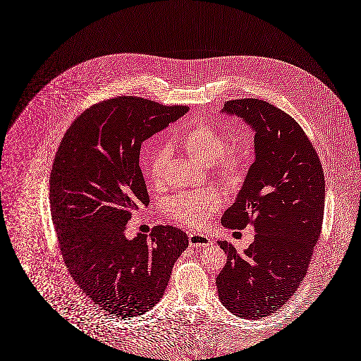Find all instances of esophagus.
<instances>
[{
	"mask_svg": "<svg viewBox=\"0 0 361 361\" xmlns=\"http://www.w3.org/2000/svg\"><path fill=\"white\" fill-rule=\"evenodd\" d=\"M189 245L190 247H208L212 245L211 238L202 233H189Z\"/></svg>",
	"mask_w": 361,
	"mask_h": 361,
	"instance_id": "34e87169",
	"label": "esophagus"
}]
</instances>
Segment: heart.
Masks as SVG:
<instances>
[{"mask_svg":"<svg viewBox=\"0 0 361 361\" xmlns=\"http://www.w3.org/2000/svg\"><path fill=\"white\" fill-rule=\"evenodd\" d=\"M177 144L189 157L202 164H212L214 172L226 184L235 185L241 180L248 160V152L241 142H226L224 133L216 126L208 123L192 125L180 136ZM168 161L169 152L166 149L156 150L150 156L147 173L153 187L164 184ZM221 204L223 200L217 192L204 189L200 192L180 193L168 200L164 208L171 220L192 228H201L208 224L212 214Z\"/></svg>","mask_w":361,"mask_h":361,"instance_id":"1","label":"heart"}]
</instances>
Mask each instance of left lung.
I'll list each match as a JSON object with an SVG mask.
<instances>
[{"label": "left lung", "instance_id": "left-lung-1", "mask_svg": "<svg viewBox=\"0 0 361 361\" xmlns=\"http://www.w3.org/2000/svg\"><path fill=\"white\" fill-rule=\"evenodd\" d=\"M224 105L252 125L256 160L221 223L231 229L250 224L256 235L243 253L219 241L226 264L216 283L229 311L259 319L281 308L307 274L323 228V166L302 128L280 108L259 99Z\"/></svg>", "mask_w": 361, "mask_h": 361}]
</instances>
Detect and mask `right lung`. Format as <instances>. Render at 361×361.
<instances>
[{"label":"right lung","instance_id":"obj_1","mask_svg":"<svg viewBox=\"0 0 361 361\" xmlns=\"http://www.w3.org/2000/svg\"><path fill=\"white\" fill-rule=\"evenodd\" d=\"M117 96L89 106L63 135L51 166L50 212L63 262L101 310L133 317L160 301L188 236L172 225L125 236L132 213L149 204L141 144L188 112Z\"/></svg>","mask_w":361,"mask_h":361}]
</instances>
